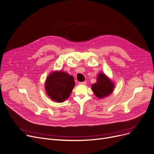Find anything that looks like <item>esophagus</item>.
Wrapping results in <instances>:
<instances>
[{"mask_svg": "<svg viewBox=\"0 0 154 154\" xmlns=\"http://www.w3.org/2000/svg\"><path fill=\"white\" fill-rule=\"evenodd\" d=\"M86 82H79V85H86Z\"/></svg>", "mask_w": 154, "mask_h": 154, "instance_id": "obj_1", "label": "esophagus"}]
</instances>
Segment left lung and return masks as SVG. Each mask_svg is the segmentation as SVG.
Listing matches in <instances>:
<instances>
[{
  "label": "left lung",
  "mask_w": 154,
  "mask_h": 154,
  "mask_svg": "<svg viewBox=\"0 0 154 154\" xmlns=\"http://www.w3.org/2000/svg\"><path fill=\"white\" fill-rule=\"evenodd\" d=\"M97 83L91 85V89L98 98H103L110 94L114 89V84L104 73L100 72Z\"/></svg>",
  "instance_id": "8db88e82"
}]
</instances>
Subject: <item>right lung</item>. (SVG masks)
<instances>
[{
	"instance_id": "right-lung-1",
	"label": "right lung",
	"mask_w": 154,
	"mask_h": 154,
	"mask_svg": "<svg viewBox=\"0 0 154 154\" xmlns=\"http://www.w3.org/2000/svg\"><path fill=\"white\" fill-rule=\"evenodd\" d=\"M75 85L74 78L64 71L52 72L45 83L46 93L53 101L61 103L69 97Z\"/></svg>"
}]
</instances>
